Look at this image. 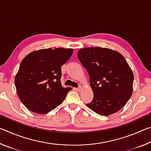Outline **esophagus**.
I'll return each instance as SVG.
<instances>
[{"mask_svg": "<svg viewBox=\"0 0 151 151\" xmlns=\"http://www.w3.org/2000/svg\"><path fill=\"white\" fill-rule=\"evenodd\" d=\"M76 91H77L78 92L81 91H82V87H81V86H79V87L76 88Z\"/></svg>", "mask_w": 151, "mask_h": 151, "instance_id": "34e87169", "label": "esophagus"}]
</instances>
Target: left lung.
Here are the masks:
<instances>
[{"label": "left lung", "mask_w": 151, "mask_h": 151, "mask_svg": "<svg viewBox=\"0 0 151 151\" xmlns=\"http://www.w3.org/2000/svg\"><path fill=\"white\" fill-rule=\"evenodd\" d=\"M78 58L87 70L94 96L86 104L96 113L107 116L118 112L131 98L134 75L123 56L109 48H81Z\"/></svg>", "instance_id": "8db88e82"}]
</instances>
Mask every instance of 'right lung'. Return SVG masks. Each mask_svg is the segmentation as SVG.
Wrapping results in <instances>:
<instances>
[{
	"label": "right lung",
	"mask_w": 151,
	"mask_h": 151,
	"mask_svg": "<svg viewBox=\"0 0 151 151\" xmlns=\"http://www.w3.org/2000/svg\"><path fill=\"white\" fill-rule=\"evenodd\" d=\"M71 48L42 49L22 60L14 84L20 101L35 113L45 114L63 103L71 88L61 85V66L69 60Z\"/></svg>",
	"instance_id": "add662e5"
}]
</instances>
